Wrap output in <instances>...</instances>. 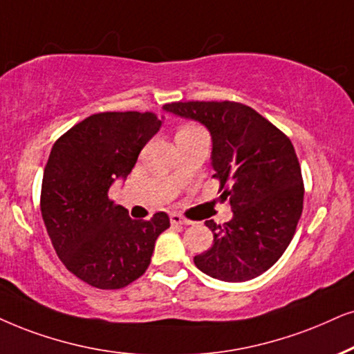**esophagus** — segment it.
Listing matches in <instances>:
<instances>
[{"label":"esophagus","mask_w":354,"mask_h":354,"mask_svg":"<svg viewBox=\"0 0 354 354\" xmlns=\"http://www.w3.org/2000/svg\"><path fill=\"white\" fill-rule=\"evenodd\" d=\"M169 222H171L173 225H189L191 223L186 217H183L181 214H171V216H169Z\"/></svg>","instance_id":"obj_1"}]
</instances>
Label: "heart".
Here are the masks:
<instances>
[{"mask_svg":"<svg viewBox=\"0 0 354 354\" xmlns=\"http://www.w3.org/2000/svg\"><path fill=\"white\" fill-rule=\"evenodd\" d=\"M196 131H201L199 127H194V125H186V127H183L180 132H178V136L180 133H191V132H196Z\"/></svg>","mask_w":354,"mask_h":354,"instance_id":"b5f03b06","label":"heart"}]
</instances>
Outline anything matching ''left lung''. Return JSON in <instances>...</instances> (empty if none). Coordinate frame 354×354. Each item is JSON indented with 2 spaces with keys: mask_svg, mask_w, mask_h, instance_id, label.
I'll return each mask as SVG.
<instances>
[{
  "mask_svg": "<svg viewBox=\"0 0 354 354\" xmlns=\"http://www.w3.org/2000/svg\"><path fill=\"white\" fill-rule=\"evenodd\" d=\"M163 111L207 129L214 178L234 212L223 225L205 221L214 241L194 265L225 283L263 274L283 257L302 214L304 183L290 140L240 102H171Z\"/></svg>",
  "mask_w": 354,
  "mask_h": 354,
  "instance_id": "1",
  "label": "left lung"
}]
</instances>
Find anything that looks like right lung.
<instances>
[{
    "label": "right lung",
    "instance_id": "add662e5",
    "mask_svg": "<svg viewBox=\"0 0 354 354\" xmlns=\"http://www.w3.org/2000/svg\"><path fill=\"white\" fill-rule=\"evenodd\" d=\"M153 113H101L73 125L53 144L44 169L40 210L53 248L80 279L120 289L150 265L155 241L169 227L165 212L133 221L107 198L162 127Z\"/></svg>",
    "mask_w": 354,
    "mask_h": 354
}]
</instances>
